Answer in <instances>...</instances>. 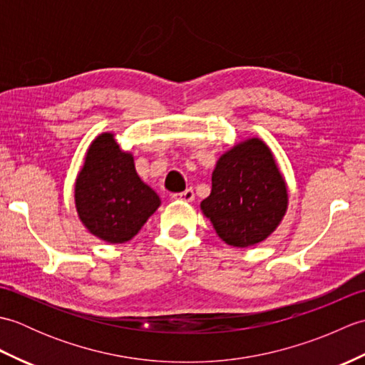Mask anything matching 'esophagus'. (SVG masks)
Here are the masks:
<instances>
[{"mask_svg":"<svg viewBox=\"0 0 365 365\" xmlns=\"http://www.w3.org/2000/svg\"><path fill=\"white\" fill-rule=\"evenodd\" d=\"M173 197L177 200H183V202H192V200H195V191L188 188L182 192H175V195H173Z\"/></svg>","mask_w":365,"mask_h":365,"instance_id":"esophagus-1","label":"esophagus"}]
</instances>
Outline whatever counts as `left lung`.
Here are the masks:
<instances>
[{
	"label": "left lung",
	"instance_id": "1",
	"mask_svg": "<svg viewBox=\"0 0 365 365\" xmlns=\"http://www.w3.org/2000/svg\"><path fill=\"white\" fill-rule=\"evenodd\" d=\"M287 204V187L273 153L259 138H251L216 163L212 192L200 208L222 242L247 247L279 226Z\"/></svg>",
	"mask_w": 365,
	"mask_h": 365
}]
</instances>
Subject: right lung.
<instances>
[{
	"label": "right lung",
	"mask_w": 365,
	"mask_h": 365,
	"mask_svg": "<svg viewBox=\"0 0 365 365\" xmlns=\"http://www.w3.org/2000/svg\"><path fill=\"white\" fill-rule=\"evenodd\" d=\"M157 192L139 178L131 153L120 150L113 133L89 145L75 183V205L92 235L119 245L133 238L160 207Z\"/></svg>",
	"instance_id": "right-lung-1"
}]
</instances>
